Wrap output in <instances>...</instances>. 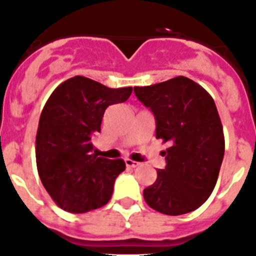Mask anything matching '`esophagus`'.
Here are the masks:
<instances>
[{
	"instance_id": "esophagus-1",
	"label": "esophagus",
	"mask_w": 256,
	"mask_h": 256,
	"mask_svg": "<svg viewBox=\"0 0 256 256\" xmlns=\"http://www.w3.org/2000/svg\"><path fill=\"white\" fill-rule=\"evenodd\" d=\"M125 164H126V166H128V168H135V166H139V163H138V162H134V160H131V159H125Z\"/></svg>"
}]
</instances>
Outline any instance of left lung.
Wrapping results in <instances>:
<instances>
[{"mask_svg":"<svg viewBox=\"0 0 256 256\" xmlns=\"http://www.w3.org/2000/svg\"><path fill=\"white\" fill-rule=\"evenodd\" d=\"M152 111L155 135L170 146L163 152L166 168L144 190L152 210L170 216L192 212L211 196L225 154V139L214 98L187 77L134 87Z\"/></svg>","mask_w":256,"mask_h":256,"instance_id":"8db88e82","label":"left lung"}]
</instances>
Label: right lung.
Wrapping results in <instances>:
<instances>
[{
    "mask_svg": "<svg viewBox=\"0 0 256 256\" xmlns=\"http://www.w3.org/2000/svg\"><path fill=\"white\" fill-rule=\"evenodd\" d=\"M131 92L77 76L58 86L45 104L36 134L38 172L64 211L84 214L111 200L125 163L92 154V138L101 131L107 107L125 102Z\"/></svg>",
    "mask_w": 256,
    "mask_h": 256,
    "instance_id": "obj_1",
    "label": "right lung"
}]
</instances>
